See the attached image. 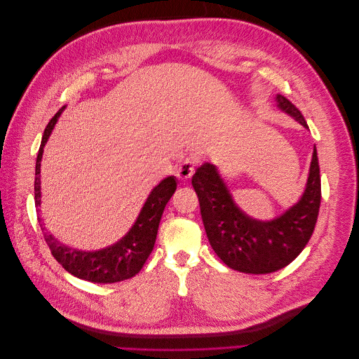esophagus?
Listing matches in <instances>:
<instances>
[{"mask_svg": "<svg viewBox=\"0 0 359 359\" xmlns=\"http://www.w3.org/2000/svg\"><path fill=\"white\" fill-rule=\"evenodd\" d=\"M194 169H196V158H193V157L182 158L178 165V169H177V177L181 181H189L194 173Z\"/></svg>", "mask_w": 359, "mask_h": 359, "instance_id": "esophagus-1", "label": "esophagus"}]
</instances>
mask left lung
Instances as JSON below:
<instances>
[{
	"label": "left lung",
	"mask_w": 359,
	"mask_h": 359,
	"mask_svg": "<svg viewBox=\"0 0 359 359\" xmlns=\"http://www.w3.org/2000/svg\"><path fill=\"white\" fill-rule=\"evenodd\" d=\"M278 109L309 128L302 114L285 95L277 94ZM201 205L208 241L223 262L240 273L268 274L289 265L316 226L320 206V172L316 147L313 151L306 190L301 199L273 220H256L238 206L220 173L203 163L191 178Z\"/></svg>",
	"instance_id": "8db88e82"
}]
</instances>
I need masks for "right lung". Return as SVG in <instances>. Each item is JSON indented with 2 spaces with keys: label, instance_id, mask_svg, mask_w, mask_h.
I'll list each match as a JSON object with an SVG mask.
<instances>
[{
  "label": "right lung",
  "instance_id": "right-lung-1",
  "mask_svg": "<svg viewBox=\"0 0 359 359\" xmlns=\"http://www.w3.org/2000/svg\"><path fill=\"white\" fill-rule=\"evenodd\" d=\"M64 107L55 114L49 124L45 128L41 137V145L36 161V181H34V201L36 206L40 208L41 205V191H40V163L43 157V147L46 145L48 139L55 127L58 118ZM177 190V178L168 177L161 180L158 186L151 190L147 202L140 210L135 224L121 240L115 244L95 250V252H82L67 245H62L50 233L46 232V227L41 226L43 235H45L46 244L50 248L52 256L55 257L62 268L69 271L74 277L93 281V283H116L127 278L135 277L148 256L154 248L157 238V231L161 214L165 206ZM40 212V211H39ZM39 222H41L39 215Z\"/></svg>",
  "mask_w": 359,
  "mask_h": 359
}]
</instances>
